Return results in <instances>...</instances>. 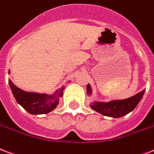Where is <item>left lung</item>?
I'll return each instance as SVG.
<instances>
[{
	"label": "left lung",
	"instance_id": "1",
	"mask_svg": "<svg viewBox=\"0 0 154 154\" xmlns=\"http://www.w3.org/2000/svg\"><path fill=\"white\" fill-rule=\"evenodd\" d=\"M144 92L145 90L141 91L139 94L123 100H112L107 103L94 102L90 104V107L106 116L113 118L122 117L132 112L136 107L143 97ZM87 94H92V88L89 85H87Z\"/></svg>",
	"mask_w": 154,
	"mask_h": 154
}]
</instances>
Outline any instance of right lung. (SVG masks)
Returning <instances> with one entry per match:
<instances>
[{
	"label": "right lung",
	"instance_id": "add662e5",
	"mask_svg": "<svg viewBox=\"0 0 154 154\" xmlns=\"http://www.w3.org/2000/svg\"><path fill=\"white\" fill-rule=\"evenodd\" d=\"M9 85L17 103L28 112L32 115L47 114L55 109L59 104V98L62 97L65 88V87H61L52 95H48L46 94L25 92L15 86L11 79L9 80Z\"/></svg>",
	"mask_w": 154,
	"mask_h": 154
}]
</instances>
